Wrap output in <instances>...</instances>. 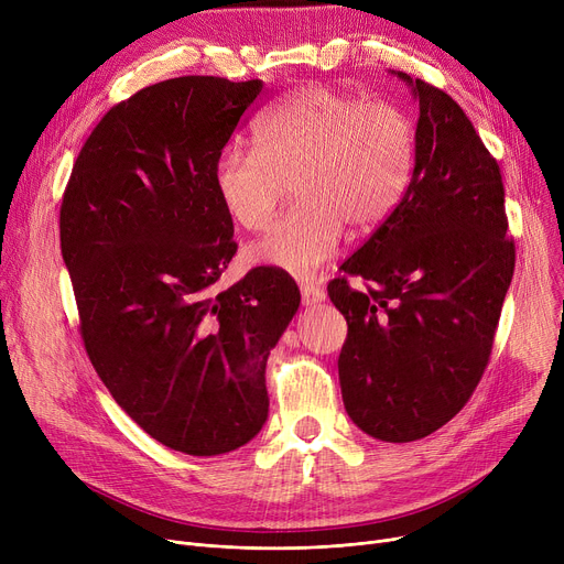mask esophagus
<instances>
[{"label":"esophagus","mask_w":564,"mask_h":564,"mask_svg":"<svg viewBox=\"0 0 564 564\" xmlns=\"http://www.w3.org/2000/svg\"><path fill=\"white\" fill-rule=\"evenodd\" d=\"M300 290H302V304L304 306H315V304L324 302V297H327V294H324V290L317 283H302Z\"/></svg>","instance_id":"34e87169"}]
</instances>
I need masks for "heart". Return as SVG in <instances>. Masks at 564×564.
Wrapping results in <instances>:
<instances>
[{
	"label": "heart",
	"instance_id": "obj_1",
	"mask_svg": "<svg viewBox=\"0 0 564 564\" xmlns=\"http://www.w3.org/2000/svg\"><path fill=\"white\" fill-rule=\"evenodd\" d=\"M256 143L226 148L215 187L237 224L262 230L292 181L300 205L249 251L253 262L292 276L327 264L345 226L361 232L387 219L416 160V130L400 107L319 84L267 111Z\"/></svg>",
	"mask_w": 564,
	"mask_h": 564
}]
</instances>
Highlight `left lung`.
<instances>
[{
  "label": "left lung",
  "mask_w": 564,
  "mask_h": 564,
  "mask_svg": "<svg viewBox=\"0 0 564 564\" xmlns=\"http://www.w3.org/2000/svg\"><path fill=\"white\" fill-rule=\"evenodd\" d=\"M419 102L402 200L343 262L329 297L347 319L338 359L347 416L389 443L423 438L468 402L487 368L514 274L506 189L462 107L391 70ZM349 278L369 283L354 291Z\"/></svg>",
  "instance_id": "left-lung-1"
}]
</instances>
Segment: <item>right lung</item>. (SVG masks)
Returning <instances> with one entry per match:
<instances>
[{"label": "right lung", "mask_w": 564, "mask_h": 564, "mask_svg": "<svg viewBox=\"0 0 564 564\" xmlns=\"http://www.w3.org/2000/svg\"><path fill=\"white\" fill-rule=\"evenodd\" d=\"M262 82L185 75L111 107L62 203V256L88 359L166 448L215 457L264 425V366L302 294L274 267L232 288V219L215 162Z\"/></svg>", "instance_id": "obj_1"}]
</instances>
